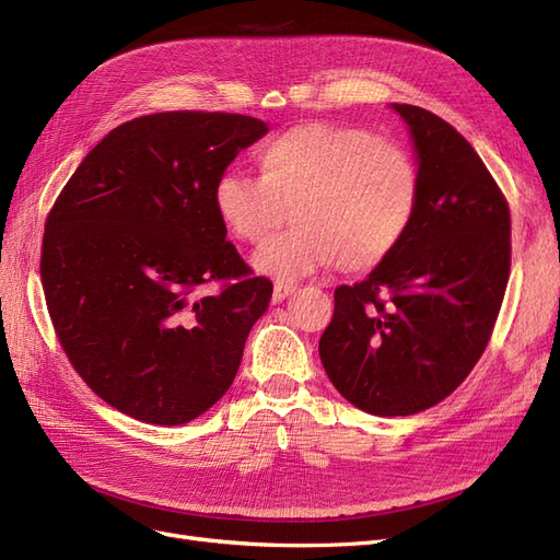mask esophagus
Segmentation results:
<instances>
[{"instance_id": "1", "label": "esophagus", "mask_w": 560, "mask_h": 560, "mask_svg": "<svg viewBox=\"0 0 560 560\" xmlns=\"http://www.w3.org/2000/svg\"><path fill=\"white\" fill-rule=\"evenodd\" d=\"M294 290H296V287L290 284V282H276V287H273V303H282L287 296L294 294Z\"/></svg>"}]
</instances>
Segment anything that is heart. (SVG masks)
<instances>
[{
	"instance_id": "1",
	"label": "heart",
	"mask_w": 560,
	"mask_h": 560,
	"mask_svg": "<svg viewBox=\"0 0 560 560\" xmlns=\"http://www.w3.org/2000/svg\"><path fill=\"white\" fill-rule=\"evenodd\" d=\"M259 177L229 171L212 189L217 217L235 238L259 245L290 208L294 226L270 238L254 266L294 280L338 261L376 268L409 233L420 177L409 151L358 126L306 124L257 149Z\"/></svg>"
}]
</instances>
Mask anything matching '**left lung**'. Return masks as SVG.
<instances>
[{
    "mask_svg": "<svg viewBox=\"0 0 560 560\" xmlns=\"http://www.w3.org/2000/svg\"><path fill=\"white\" fill-rule=\"evenodd\" d=\"M411 130L420 194L413 224L369 278L334 292L319 360L371 416H411L446 399L483 354L512 266L506 198L444 118L393 105Z\"/></svg>",
    "mask_w": 560,
    "mask_h": 560,
    "instance_id": "8db88e82",
    "label": "left lung"
}]
</instances>
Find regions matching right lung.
<instances>
[{"mask_svg":"<svg viewBox=\"0 0 560 560\" xmlns=\"http://www.w3.org/2000/svg\"><path fill=\"white\" fill-rule=\"evenodd\" d=\"M259 118L163 112L114 128L46 217L42 284L77 374L121 413L184 425L224 397L273 284L226 241L212 189ZM220 282L200 298L202 283Z\"/></svg>","mask_w":560,"mask_h":560,"instance_id":"1","label":"right lung"}]
</instances>
